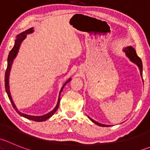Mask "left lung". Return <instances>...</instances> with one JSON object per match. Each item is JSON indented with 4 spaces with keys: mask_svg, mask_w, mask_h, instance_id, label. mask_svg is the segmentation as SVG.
<instances>
[{
    "mask_svg": "<svg viewBox=\"0 0 150 150\" xmlns=\"http://www.w3.org/2000/svg\"><path fill=\"white\" fill-rule=\"evenodd\" d=\"M123 51L125 52V54H126L127 57H128V58H129L133 62L135 63V64L139 67V70H140V73H141V75H142V60H141V59L138 57V56H137V53H136V51L134 50V48H132L131 46H128V47H126V48H125V49H124ZM89 119H90L92 122H93L94 123L97 124V125H100V126H103V127L109 126V125H104V124L99 123V122L95 121V120H93V119L90 118V117H89Z\"/></svg>",
    "mask_w": 150,
    "mask_h": 150,
    "instance_id": "8db88e82",
    "label": "left lung"
}]
</instances>
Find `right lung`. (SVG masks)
<instances>
[{"label": "right lung", "instance_id": "right-lung-1", "mask_svg": "<svg viewBox=\"0 0 150 150\" xmlns=\"http://www.w3.org/2000/svg\"><path fill=\"white\" fill-rule=\"evenodd\" d=\"M33 28H31L28 29V30H25V31L23 32V33H20L19 35H17V38H16V40H15L14 46H13V48H12V49L10 51L9 54H8V64H7V68H6V73H5V88H6V91L7 94H8V98H9L11 102L12 106H13V107L14 108V110H16V112H17L18 114L22 116V117H25V118L29 119V120H34V121H36V122H41V121H45V120H46L47 119H48L49 117H51V116H52L55 113V112L57 110V109H58V107H59V105L60 93H59V96L58 102H57V106H56V107L52 110V111H51L50 112H48V114L44 115H42V116L28 115L24 114V113L20 112L17 110V108L16 107V106H15V104H14V103H13V100H12V99H11V96L10 90H9V86H8V78H9L10 69H11V64H12V62H13V59L16 57V54H17V53H18V50H19V46H20L21 43H22V42L23 41V40H25V39L27 35L30 34V33H33ZM70 81H71V79L69 78V79L65 83V84L67 83H69ZM65 84L62 86V90L60 91V93H61L62 91L63 90V88H64V86H65Z\"/></svg>", "mask_w": 150, "mask_h": 150}]
</instances>
